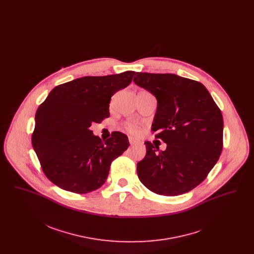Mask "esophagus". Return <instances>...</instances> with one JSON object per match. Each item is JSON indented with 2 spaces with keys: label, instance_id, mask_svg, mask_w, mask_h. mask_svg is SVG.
<instances>
[{
  "label": "esophagus",
  "instance_id": "34e87169",
  "mask_svg": "<svg viewBox=\"0 0 254 254\" xmlns=\"http://www.w3.org/2000/svg\"><path fill=\"white\" fill-rule=\"evenodd\" d=\"M128 140H129L130 145H135V144H137V143H138V141H137L136 139H134V138L131 137V136H129V137H128Z\"/></svg>",
  "mask_w": 254,
  "mask_h": 254
}]
</instances>
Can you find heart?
<instances>
[{
    "label": "heart",
    "instance_id": "1",
    "mask_svg": "<svg viewBox=\"0 0 254 254\" xmlns=\"http://www.w3.org/2000/svg\"><path fill=\"white\" fill-rule=\"evenodd\" d=\"M125 128H126L128 132L134 134V135H138V134L140 133V127H139L137 125L132 124V123H127V124L125 125Z\"/></svg>",
    "mask_w": 254,
    "mask_h": 254
}]
</instances>
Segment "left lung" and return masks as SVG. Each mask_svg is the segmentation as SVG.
<instances>
[{
	"mask_svg": "<svg viewBox=\"0 0 254 254\" xmlns=\"http://www.w3.org/2000/svg\"><path fill=\"white\" fill-rule=\"evenodd\" d=\"M134 83L156 97L152 124L165 151L148 141L137 164L140 181L154 193L176 196L205 180L223 149V116L205 85L175 74L137 72ZM158 152H157V150Z\"/></svg>",
	"mask_w": 254,
	"mask_h": 254,
	"instance_id": "obj_1",
	"label": "left lung"
}]
</instances>
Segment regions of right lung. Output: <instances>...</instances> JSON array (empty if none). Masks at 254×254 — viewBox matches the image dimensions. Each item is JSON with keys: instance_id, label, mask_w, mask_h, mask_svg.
<instances>
[{"instance_id": "obj_1", "label": "right lung", "mask_w": 254, "mask_h": 254, "mask_svg": "<svg viewBox=\"0 0 254 254\" xmlns=\"http://www.w3.org/2000/svg\"><path fill=\"white\" fill-rule=\"evenodd\" d=\"M135 71L86 76L54 87L35 115L31 142L45 175L74 193L101 188L111 162L127 149V136L114 131L102 141L89 129L109 117L111 97L127 87Z\"/></svg>"}]
</instances>
